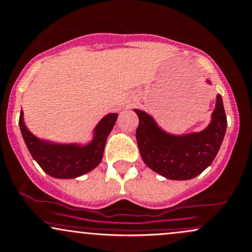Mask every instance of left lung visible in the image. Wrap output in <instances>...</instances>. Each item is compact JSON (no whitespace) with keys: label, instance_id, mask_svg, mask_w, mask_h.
<instances>
[{"label":"left lung","instance_id":"obj_1","mask_svg":"<svg viewBox=\"0 0 252 252\" xmlns=\"http://www.w3.org/2000/svg\"><path fill=\"white\" fill-rule=\"evenodd\" d=\"M211 84L210 80H206ZM138 123L136 140L143 162L158 174L170 180H189L211 166L218 154L227 121L222 98L217 94L211 121L201 131L170 134L143 110L134 109Z\"/></svg>","mask_w":252,"mask_h":252}]
</instances>
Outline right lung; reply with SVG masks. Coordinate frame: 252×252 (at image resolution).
I'll return each mask as SVG.
<instances>
[{"label": "right lung", "mask_w": 252, "mask_h": 252, "mask_svg": "<svg viewBox=\"0 0 252 252\" xmlns=\"http://www.w3.org/2000/svg\"><path fill=\"white\" fill-rule=\"evenodd\" d=\"M117 112H110L98 122L92 138L86 143H57L36 137L20 112L19 126L31 155L45 173L56 179H74L91 172L103 158L106 138L117 121Z\"/></svg>", "instance_id": "1"}]
</instances>
